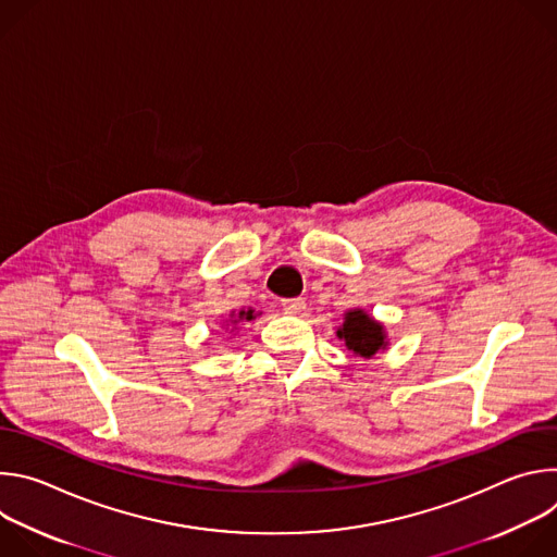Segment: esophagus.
Returning <instances> with one entry per match:
<instances>
[{"label": "esophagus", "instance_id": "obj_1", "mask_svg": "<svg viewBox=\"0 0 557 557\" xmlns=\"http://www.w3.org/2000/svg\"><path fill=\"white\" fill-rule=\"evenodd\" d=\"M282 308L290 314H299L306 308V301L301 297H290V299H282Z\"/></svg>", "mask_w": 557, "mask_h": 557}]
</instances>
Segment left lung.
Masks as SVG:
<instances>
[{
  "label": "left lung",
  "instance_id": "1",
  "mask_svg": "<svg viewBox=\"0 0 557 557\" xmlns=\"http://www.w3.org/2000/svg\"><path fill=\"white\" fill-rule=\"evenodd\" d=\"M337 337L346 342L348 350L366 359L374 357L379 350H385L387 346L383 326L361 308L346 312L344 324L337 329Z\"/></svg>",
  "mask_w": 557,
  "mask_h": 557
}]
</instances>
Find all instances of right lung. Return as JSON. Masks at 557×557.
Instances as JSON below:
<instances>
[{
  "label": "right lung",
  "instance_id": "right-lung-1",
  "mask_svg": "<svg viewBox=\"0 0 557 557\" xmlns=\"http://www.w3.org/2000/svg\"><path fill=\"white\" fill-rule=\"evenodd\" d=\"M233 314V312H231ZM256 317V312H253V308H249V310H240L237 312V317L233 320V324H237V322H251Z\"/></svg>",
  "mask_w": 557,
  "mask_h": 557
}]
</instances>
